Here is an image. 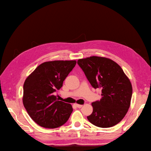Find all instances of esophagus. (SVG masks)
I'll use <instances>...</instances> for the list:
<instances>
[{
  "label": "esophagus",
  "mask_w": 151,
  "mask_h": 151,
  "mask_svg": "<svg viewBox=\"0 0 151 151\" xmlns=\"http://www.w3.org/2000/svg\"><path fill=\"white\" fill-rule=\"evenodd\" d=\"M75 105H76V107H77V108H82V104H76Z\"/></svg>",
  "instance_id": "34e87169"
}]
</instances>
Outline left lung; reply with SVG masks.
I'll return each mask as SVG.
<instances>
[{
  "label": "left lung",
  "mask_w": 151,
  "mask_h": 151,
  "mask_svg": "<svg viewBox=\"0 0 151 151\" xmlns=\"http://www.w3.org/2000/svg\"><path fill=\"white\" fill-rule=\"evenodd\" d=\"M78 64L94 88L102 89L100 101L92 102L93 112L87 117L95 126L108 128L123 119L130 108L132 84L123 70L112 60L90 56L79 59Z\"/></svg>",
  "instance_id": "1"
}]
</instances>
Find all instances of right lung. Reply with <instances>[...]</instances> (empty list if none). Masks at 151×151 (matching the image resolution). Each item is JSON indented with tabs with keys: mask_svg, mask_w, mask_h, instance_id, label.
<instances>
[{
	"mask_svg": "<svg viewBox=\"0 0 151 151\" xmlns=\"http://www.w3.org/2000/svg\"><path fill=\"white\" fill-rule=\"evenodd\" d=\"M76 63V60L45 62L25 80L22 103L32 119L40 126L55 129L69 119L72 106L57 100L54 92L62 87Z\"/></svg>",
	"mask_w": 151,
	"mask_h": 151,
	"instance_id": "add662e5",
	"label": "right lung"
}]
</instances>
